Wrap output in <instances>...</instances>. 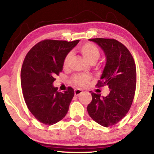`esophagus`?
<instances>
[{
  "label": "esophagus",
  "instance_id": "esophagus-1",
  "mask_svg": "<svg viewBox=\"0 0 154 154\" xmlns=\"http://www.w3.org/2000/svg\"><path fill=\"white\" fill-rule=\"evenodd\" d=\"M82 93H83V90L81 89H75L74 90V94L75 96H79V94H81Z\"/></svg>",
  "mask_w": 154,
  "mask_h": 154
}]
</instances>
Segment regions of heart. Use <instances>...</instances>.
Wrapping results in <instances>:
<instances>
[{"label":"heart","mask_w":154,"mask_h":154,"mask_svg":"<svg viewBox=\"0 0 154 154\" xmlns=\"http://www.w3.org/2000/svg\"><path fill=\"white\" fill-rule=\"evenodd\" d=\"M79 51L83 56V57L88 61L90 64H95L97 61L99 60L100 57V52L95 45L92 43H85L81 46L79 48ZM72 54L68 53L65 57L64 62V67H67L70 63ZM91 79V76L89 74L86 73H81V74H77L73 77V81L75 84L80 86H85L88 83V82Z\"/></svg>","instance_id":"1"}]
</instances>
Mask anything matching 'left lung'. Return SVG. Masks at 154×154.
<instances>
[{
	"mask_svg": "<svg viewBox=\"0 0 154 154\" xmlns=\"http://www.w3.org/2000/svg\"><path fill=\"white\" fill-rule=\"evenodd\" d=\"M89 41L97 44L104 52L106 64L97 85H106L109 94L91 92L92 102L88 112L94 121L109 127L121 121L131 106L136 88V66L129 50L116 40L93 38Z\"/></svg>",
	"mask_w": 154,
	"mask_h": 154,
	"instance_id": "8db88e82",
	"label": "left lung"
}]
</instances>
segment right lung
I'll list each match as a JSON object with an SVG mask.
<instances>
[{
    "instance_id": "1",
    "label": "right lung",
    "mask_w": 154,
    "mask_h": 154,
    "mask_svg": "<svg viewBox=\"0 0 154 154\" xmlns=\"http://www.w3.org/2000/svg\"><path fill=\"white\" fill-rule=\"evenodd\" d=\"M79 40L72 42L44 40L31 48L23 62L21 85L26 106L41 123L53 125L64 118L74 96L67 91H57L54 76L62 71L65 57Z\"/></svg>"
}]
</instances>
